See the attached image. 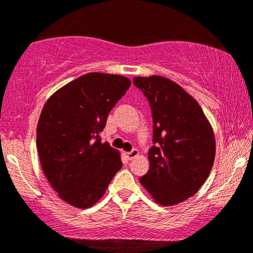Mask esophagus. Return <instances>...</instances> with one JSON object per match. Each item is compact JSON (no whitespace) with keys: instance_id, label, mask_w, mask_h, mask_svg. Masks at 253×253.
<instances>
[{"instance_id":"34e87169","label":"esophagus","mask_w":253,"mask_h":253,"mask_svg":"<svg viewBox=\"0 0 253 253\" xmlns=\"http://www.w3.org/2000/svg\"><path fill=\"white\" fill-rule=\"evenodd\" d=\"M139 155V151H138V149H132L131 151H129V153H126V157L130 159H133V158H135Z\"/></svg>"}]
</instances>
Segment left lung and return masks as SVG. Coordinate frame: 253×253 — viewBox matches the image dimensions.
<instances>
[{"label":"left lung","mask_w":253,"mask_h":253,"mask_svg":"<svg viewBox=\"0 0 253 253\" xmlns=\"http://www.w3.org/2000/svg\"><path fill=\"white\" fill-rule=\"evenodd\" d=\"M133 84L148 99L154 122L149 170L139 181L159 205L180 204L209 176L216 153L212 127L197 100L174 81L134 77Z\"/></svg>","instance_id":"obj_1"}]
</instances>
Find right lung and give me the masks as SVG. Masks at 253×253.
Segmentation results:
<instances>
[{
	"label": "right lung",
	"instance_id": "add662e5",
	"mask_svg": "<svg viewBox=\"0 0 253 253\" xmlns=\"http://www.w3.org/2000/svg\"><path fill=\"white\" fill-rule=\"evenodd\" d=\"M130 86L126 77L87 73L54 92L42 107L37 126L41 165L69 205L91 207L121 169L120 153L99 134Z\"/></svg>",
	"mask_w": 253,
	"mask_h": 253
}]
</instances>
